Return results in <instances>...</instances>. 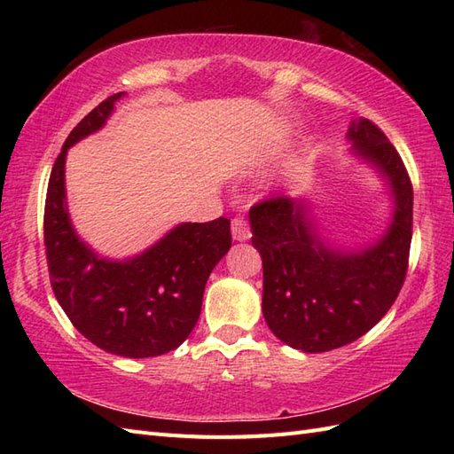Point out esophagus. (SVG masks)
I'll use <instances>...</instances> for the list:
<instances>
[{"mask_svg": "<svg viewBox=\"0 0 454 454\" xmlns=\"http://www.w3.org/2000/svg\"><path fill=\"white\" fill-rule=\"evenodd\" d=\"M232 236L238 242H247L252 238V232H249V224L244 218H234L232 220Z\"/></svg>", "mask_w": 454, "mask_h": 454, "instance_id": "obj_1", "label": "esophagus"}]
</instances>
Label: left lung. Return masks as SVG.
I'll return each mask as SVG.
<instances>
[{
  "label": "left lung",
  "instance_id": "left-lung-1",
  "mask_svg": "<svg viewBox=\"0 0 454 454\" xmlns=\"http://www.w3.org/2000/svg\"><path fill=\"white\" fill-rule=\"evenodd\" d=\"M351 158L387 187V228L359 246H340L322 232L312 200L281 197L249 212L252 244L263 259V317L278 340L302 353L353 343L382 320L406 278L413 191L402 158L384 132L353 119L345 134Z\"/></svg>",
  "mask_w": 454,
  "mask_h": 454
}]
</instances>
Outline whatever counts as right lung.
I'll return each instance as SVG.
<instances>
[{"instance_id": "1", "label": "right lung", "mask_w": 454, "mask_h": 454, "mask_svg": "<svg viewBox=\"0 0 454 454\" xmlns=\"http://www.w3.org/2000/svg\"><path fill=\"white\" fill-rule=\"evenodd\" d=\"M124 91L82 119L56 158L46 191L44 246L52 291L85 340L99 349L144 359L187 340L195 327L208 275L232 246L230 220L181 222L144 252L114 259L75 232L66 199V156L99 132Z\"/></svg>"}]
</instances>
